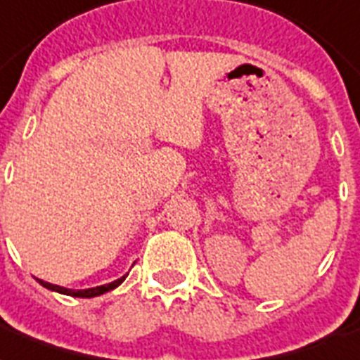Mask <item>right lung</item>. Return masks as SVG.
Segmentation results:
<instances>
[{"label":"right lung","instance_id":"obj_1","mask_svg":"<svg viewBox=\"0 0 360 360\" xmlns=\"http://www.w3.org/2000/svg\"><path fill=\"white\" fill-rule=\"evenodd\" d=\"M129 274H124L121 278L114 280V282H110V284H104V285H97V288H89V290H69V288H61V285H56V284H50V282H44V280L37 278V282L41 285H44L46 290H52V291H58V293H63V295H70V297H82V299H89V297H98L106 293V291H112L115 290L117 285L127 278Z\"/></svg>","mask_w":360,"mask_h":360}]
</instances>
